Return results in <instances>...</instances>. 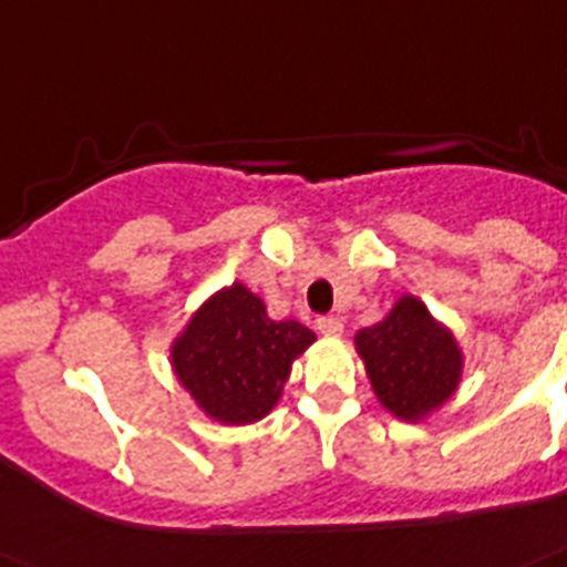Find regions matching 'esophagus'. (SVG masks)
<instances>
[{
    "instance_id": "obj_1",
    "label": "esophagus",
    "mask_w": 567,
    "mask_h": 567,
    "mask_svg": "<svg viewBox=\"0 0 567 567\" xmlns=\"http://www.w3.org/2000/svg\"><path fill=\"white\" fill-rule=\"evenodd\" d=\"M317 328H320V334H326V337H340L342 320L340 317H320V320H317Z\"/></svg>"
}]
</instances>
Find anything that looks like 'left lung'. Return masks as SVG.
<instances>
[{
  "label": "left lung",
  "mask_w": 567,
  "mask_h": 567,
  "mask_svg": "<svg viewBox=\"0 0 567 567\" xmlns=\"http://www.w3.org/2000/svg\"><path fill=\"white\" fill-rule=\"evenodd\" d=\"M354 346L378 401L401 421L432 415L461 383L464 354L453 331L412 293H403L378 326L357 331Z\"/></svg>",
  "instance_id": "left-lung-1"
}]
</instances>
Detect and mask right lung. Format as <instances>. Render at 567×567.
I'll use <instances>...</instances> for the list:
<instances>
[{"mask_svg": "<svg viewBox=\"0 0 567 567\" xmlns=\"http://www.w3.org/2000/svg\"><path fill=\"white\" fill-rule=\"evenodd\" d=\"M317 340L297 320H270L241 282L213 293L173 342V369L204 415L245 426L282 398L291 365Z\"/></svg>", "mask_w": 567, "mask_h": 567, "instance_id": "1", "label": "right lung"}]
</instances>
